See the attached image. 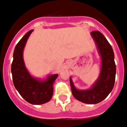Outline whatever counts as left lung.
<instances>
[{"label":"left lung","instance_id":"1","mask_svg":"<svg viewBox=\"0 0 127 127\" xmlns=\"http://www.w3.org/2000/svg\"><path fill=\"white\" fill-rule=\"evenodd\" d=\"M91 35L96 44L97 48L101 58V68L97 80L88 90H77L70 78L73 95L76 99L87 104H96L104 100L114 86L116 68L114 54L108 40L99 31L92 32Z\"/></svg>","mask_w":127,"mask_h":127}]
</instances>
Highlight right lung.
<instances>
[{"mask_svg":"<svg viewBox=\"0 0 127 127\" xmlns=\"http://www.w3.org/2000/svg\"><path fill=\"white\" fill-rule=\"evenodd\" d=\"M33 30L23 36L15 48L13 60L11 64V73L13 85L24 99L33 105L47 103L53 95V85L58 74L48 77L41 81L33 77L27 70L23 60V50Z\"/></svg>","mask_w":127,"mask_h":127,"instance_id":"1","label":"right lung"}]
</instances>
